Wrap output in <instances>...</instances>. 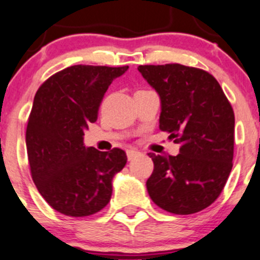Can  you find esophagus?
<instances>
[{
  "instance_id": "1",
  "label": "esophagus",
  "mask_w": 260,
  "mask_h": 260,
  "mask_svg": "<svg viewBox=\"0 0 260 260\" xmlns=\"http://www.w3.org/2000/svg\"><path fill=\"white\" fill-rule=\"evenodd\" d=\"M126 154H127V159L132 160L133 158L137 157V155L139 154V152H138V150H135V149H127V150H126Z\"/></svg>"
}]
</instances>
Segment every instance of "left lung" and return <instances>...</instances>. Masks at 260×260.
Segmentation results:
<instances>
[{
    "label": "left lung",
    "instance_id": "left-lung-1",
    "mask_svg": "<svg viewBox=\"0 0 260 260\" xmlns=\"http://www.w3.org/2000/svg\"><path fill=\"white\" fill-rule=\"evenodd\" d=\"M159 95V128L180 144L177 155L149 153L150 199L175 214L209 207L226 185L234 158L235 115L209 73L180 63L138 68Z\"/></svg>",
    "mask_w": 260,
    "mask_h": 260
}]
</instances>
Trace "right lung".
<instances>
[{
	"mask_svg": "<svg viewBox=\"0 0 260 260\" xmlns=\"http://www.w3.org/2000/svg\"><path fill=\"white\" fill-rule=\"evenodd\" d=\"M127 69L70 66L37 91L26 127V153L37 189L60 213L90 216L110 202L112 180L127 157L118 148L100 152L85 147L84 133L97 121L108 86Z\"/></svg>",
	"mask_w": 260,
	"mask_h": 260,
	"instance_id": "right-lung-1",
	"label": "right lung"
}]
</instances>
